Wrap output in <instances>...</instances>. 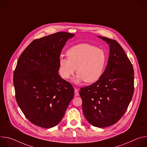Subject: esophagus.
Masks as SVG:
<instances>
[{"instance_id": "34e87169", "label": "esophagus", "mask_w": 147, "mask_h": 147, "mask_svg": "<svg viewBox=\"0 0 147 147\" xmlns=\"http://www.w3.org/2000/svg\"><path fill=\"white\" fill-rule=\"evenodd\" d=\"M74 95L76 96H77L79 95V92H78V90L76 88L74 89Z\"/></svg>"}]
</instances>
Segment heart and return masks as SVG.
Masks as SVG:
<instances>
[{"mask_svg": "<svg viewBox=\"0 0 147 147\" xmlns=\"http://www.w3.org/2000/svg\"><path fill=\"white\" fill-rule=\"evenodd\" d=\"M67 58L59 60V73L67 80L74 73V83L84 81L87 83L97 81L102 76L108 63V56L103 49L88 44H80L70 48L66 52Z\"/></svg>", "mask_w": 147, "mask_h": 147, "instance_id": "obj_1", "label": "heart"}]
</instances>
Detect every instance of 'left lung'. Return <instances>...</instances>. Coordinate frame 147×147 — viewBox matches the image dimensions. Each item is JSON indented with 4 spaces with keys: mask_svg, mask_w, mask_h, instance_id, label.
<instances>
[{
    "mask_svg": "<svg viewBox=\"0 0 147 147\" xmlns=\"http://www.w3.org/2000/svg\"><path fill=\"white\" fill-rule=\"evenodd\" d=\"M109 45L108 64L101 77L80 89L82 111L95 127L117 123L126 111L134 93V70L122 47L115 40L98 36Z\"/></svg>",
    "mask_w": 147,
    "mask_h": 147,
    "instance_id": "obj_1",
    "label": "left lung"
}]
</instances>
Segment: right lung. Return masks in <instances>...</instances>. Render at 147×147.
<instances>
[{
  "mask_svg": "<svg viewBox=\"0 0 147 147\" xmlns=\"http://www.w3.org/2000/svg\"><path fill=\"white\" fill-rule=\"evenodd\" d=\"M73 34L59 32L33 40L20 55L13 74L16 99L33 124L51 128L64 116L74 90L59 76V60Z\"/></svg>",
  "mask_w": 147,
  "mask_h": 147,
  "instance_id": "obj_1",
  "label": "right lung"
}]
</instances>
